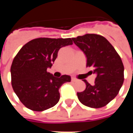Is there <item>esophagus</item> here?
<instances>
[{"label":"esophagus","mask_w":133,"mask_h":133,"mask_svg":"<svg viewBox=\"0 0 133 133\" xmlns=\"http://www.w3.org/2000/svg\"><path fill=\"white\" fill-rule=\"evenodd\" d=\"M77 81H78V80H77L76 78H71V81H72V82H76Z\"/></svg>","instance_id":"34e87169"}]
</instances>
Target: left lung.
<instances>
[{
	"mask_svg": "<svg viewBox=\"0 0 133 133\" xmlns=\"http://www.w3.org/2000/svg\"><path fill=\"white\" fill-rule=\"evenodd\" d=\"M72 40L86 55V66L90 67L92 72L97 75L92 85L84 80L86 88L77 93L78 99L90 108H103L117 96L123 85L122 60L113 46L102 35L85 34Z\"/></svg>",
	"mask_w": 133,
	"mask_h": 133,
	"instance_id": "1",
	"label": "left lung"
}]
</instances>
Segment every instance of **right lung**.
Instances as JSON below:
<instances>
[{"mask_svg": "<svg viewBox=\"0 0 133 133\" xmlns=\"http://www.w3.org/2000/svg\"><path fill=\"white\" fill-rule=\"evenodd\" d=\"M71 38H38L22 47L10 68L11 84L19 100L33 111H43L55 105L59 88L70 82L69 75L57 78L47 72L61 48L72 45Z\"/></svg>", "mask_w": 133, "mask_h": 133, "instance_id": "add662e5", "label": "right lung"}]
</instances>
